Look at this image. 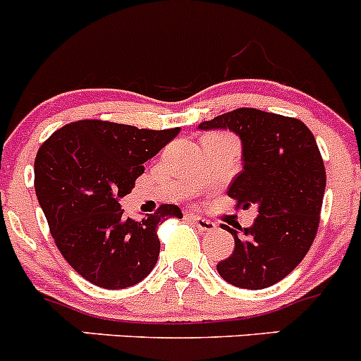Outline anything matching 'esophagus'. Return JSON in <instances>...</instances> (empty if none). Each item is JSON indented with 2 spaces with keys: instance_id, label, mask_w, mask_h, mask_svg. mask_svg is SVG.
Segmentation results:
<instances>
[{
  "instance_id": "esophagus-1",
  "label": "esophagus",
  "mask_w": 361,
  "mask_h": 361,
  "mask_svg": "<svg viewBox=\"0 0 361 361\" xmlns=\"http://www.w3.org/2000/svg\"><path fill=\"white\" fill-rule=\"evenodd\" d=\"M191 219H193L195 225H197L200 230H204V232H212V230L216 228L214 221H211V219H207V218H202V216L191 214Z\"/></svg>"
}]
</instances>
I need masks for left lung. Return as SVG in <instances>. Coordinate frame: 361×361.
<instances>
[{
	"label": "left lung",
	"mask_w": 361,
	"mask_h": 361,
	"mask_svg": "<svg viewBox=\"0 0 361 361\" xmlns=\"http://www.w3.org/2000/svg\"><path fill=\"white\" fill-rule=\"evenodd\" d=\"M230 129L243 143V170L228 197L235 207H259L250 228L225 225L235 248L216 266L241 289H266L286 278L314 243L326 190V170L312 131L301 120L238 108L200 123Z\"/></svg>",
	"instance_id": "obj_1"
}]
</instances>
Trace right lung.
Segmentation results:
<instances>
[{"mask_svg": "<svg viewBox=\"0 0 361 361\" xmlns=\"http://www.w3.org/2000/svg\"><path fill=\"white\" fill-rule=\"evenodd\" d=\"M108 120H78L54 131L35 157V191L63 259L102 289H126L154 269L157 225L183 218L163 204L142 221L127 218L118 200L145 171L143 163L178 135Z\"/></svg>", "mask_w": 361, "mask_h": 361, "instance_id": "add662e5", "label": "right lung"}]
</instances>
